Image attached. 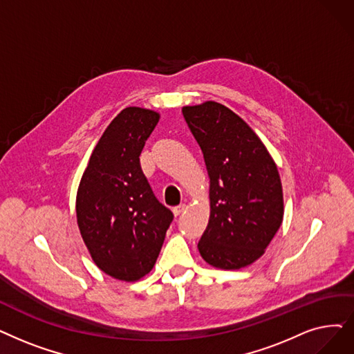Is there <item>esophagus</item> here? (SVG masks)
Here are the masks:
<instances>
[{"instance_id":"esophagus-1","label":"esophagus","mask_w":354,"mask_h":354,"mask_svg":"<svg viewBox=\"0 0 354 354\" xmlns=\"http://www.w3.org/2000/svg\"><path fill=\"white\" fill-rule=\"evenodd\" d=\"M185 209H187V205H185V204H180V205H178V207L174 208V214L178 217V215L183 214V211H185Z\"/></svg>"}]
</instances>
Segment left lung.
I'll return each instance as SVG.
<instances>
[{
  "mask_svg": "<svg viewBox=\"0 0 354 354\" xmlns=\"http://www.w3.org/2000/svg\"><path fill=\"white\" fill-rule=\"evenodd\" d=\"M209 176V220L198 250L214 268L252 265L278 232L283 194L278 167L243 118L223 104L183 106Z\"/></svg>",
  "mask_w": 354,
  "mask_h": 354,
  "instance_id": "1",
  "label": "left lung"
}]
</instances>
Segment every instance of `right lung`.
I'll list each match as a JSON object with an SVG mask.
<instances>
[{
	"mask_svg": "<svg viewBox=\"0 0 354 354\" xmlns=\"http://www.w3.org/2000/svg\"><path fill=\"white\" fill-rule=\"evenodd\" d=\"M160 115L127 106L105 129L76 194V220L95 265L134 282L155 266L172 211L158 201L140 166V153Z\"/></svg>",
	"mask_w": 354,
	"mask_h": 354,
	"instance_id": "1",
	"label": "right lung"
}]
</instances>
